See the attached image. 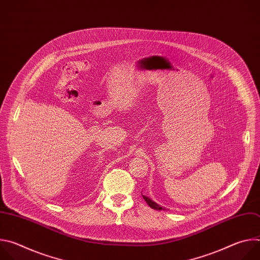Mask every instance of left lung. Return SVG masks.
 Instances as JSON below:
<instances>
[{
  "label": "left lung",
  "mask_w": 260,
  "mask_h": 260,
  "mask_svg": "<svg viewBox=\"0 0 260 260\" xmlns=\"http://www.w3.org/2000/svg\"><path fill=\"white\" fill-rule=\"evenodd\" d=\"M142 197H143V199L145 200V202H146L148 205H149L150 208H152V209H154V210H167L166 207L160 206L159 204H157V203L154 202L152 199H150L149 197H148V196L146 194V191H145V190H144V192L142 191Z\"/></svg>",
  "instance_id": "8db88e82"
}]
</instances>
